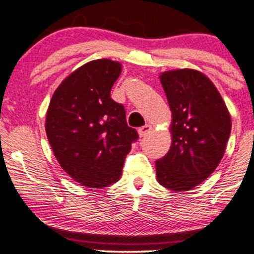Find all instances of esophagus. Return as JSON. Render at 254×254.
I'll list each match as a JSON object with an SVG mask.
<instances>
[{
    "label": "esophagus",
    "instance_id": "34e87169",
    "mask_svg": "<svg viewBox=\"0 0 254 254\" xmlns=\"http://www.w3.org/2000/svg\"><path fill=\"white\" fill-rule=\"evenodd\" d=\"M150 130H151L150 125H144V127H139L138 129L139 137H144L145 135H148V132H150Z\"/></svg>",
    "mask_w": 254,
    "mask_h": 254
}]
</instances>
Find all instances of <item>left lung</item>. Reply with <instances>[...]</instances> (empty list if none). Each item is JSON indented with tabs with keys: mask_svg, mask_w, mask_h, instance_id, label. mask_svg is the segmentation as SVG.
<instances>
[{
	"mask_svg": "<svg viewBox=\"0 0 254 254\" xmlns=\"http://www.w3.org/2000/svg\"><path fill=\"white\" fill-rule=\"evenodd\" d=\"M172 112V144L156 160L157 182L189 191L203 183L222 160L232 121L222 97L203 72L178 69L160 75Z\"/></svg>",
	"mask_w": 254,
	"mask_h": 254,
	"instance_id": "obj_1",
	"label": "left lung"
}]
</instances>
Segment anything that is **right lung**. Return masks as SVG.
Here are the masks:
<instances>
[{"label": "right lung", "mask_w": 254, "mask_h": 254, "mask_svg": "<svg viewBox=\"0 0 254 254\" xmlns=\"http://www.w3.org/2000/svg\"><path fill=\"white\" fill-rule=\"evenodd\" d=\"M121 71V63L106 58L83 64L55 90L46 113V135L58 164L87 188L118 182L138 138L123 105L111 98Z\"/></svg>", "instance_id": "add662e5"}]
</instances>
